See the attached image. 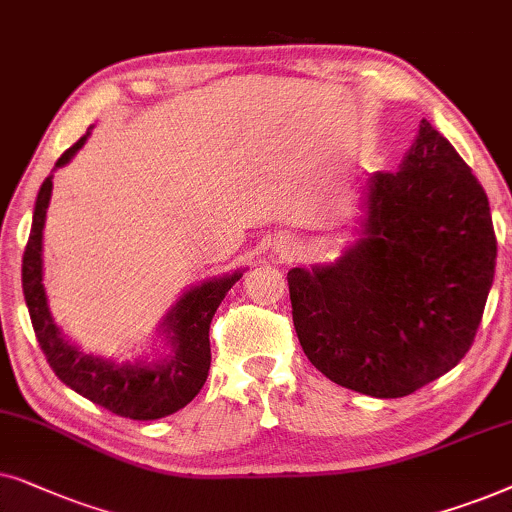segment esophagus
<instances>
[{
	"instance_id": "34e87169",
	"label": "esophagus",
	"mask_w": 512,
	"mask_h": 512,
	"mask_svg": "<svg viewBox=\"0 0 512 512\" xmlns=\"http://www.w3.org/2000/svg\"><path fill=\"white\" fill-rule=\"evenodd\" d=\"M283 252H290V241H285V245H283Z\"/></svg>"
}]
</instances>
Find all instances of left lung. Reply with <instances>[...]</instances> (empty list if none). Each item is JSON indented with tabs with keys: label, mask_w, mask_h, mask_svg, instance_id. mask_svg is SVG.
Returning a JSON list of instances; mask_svg holds the SVG:
<instances>
[{
	"label": "left lung",
	"mask_w": 512,
	"mask_h": 512,
	"mask_svg": "<svg viewBox=\"0 0 512 512\" xmlns=\"http://www.w3.org/2000/svg\"><path fill=\"white\" fill-rule=\"evenodd\" d=\"M360 238L330 264L288 271L311 365L372 398H403L459 365L496 267L489 201L447 138L421 119L400 170L367 180Z\"/></svg>",
	"instance_id": "obj_1"
}]
</instances>
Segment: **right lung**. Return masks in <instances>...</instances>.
Returning a JSON list of instances; mask_svg holds the SVG:
<instances>
[{
    "mask_svg": "<svg viewBox=\"0 0 512 512\" xmlns=\"http://www.w3.org/2000/svg\"><path fill=\"white\" fill-rule=\"evenodd\" d=\"M91 128L56 161V168L74 159L84 147ZM53 175L44 180L37 194L32 215V229L23 255V295L34 335L42 346L46 360L56 377L72 391L105 407L119 417L135 421H152L168 417L192 403L201 391L210 370V320L217 306L231 290L243 271L203 281L189 288L170 311L163 316L159 332L170 349L154 363L135 360V363H114V360L81 351L77 344L63 337L56 320L51 316L49 299L44 288V222L51 203Z\"/></svg>",
    "mask_w": 512,
    "mask_h": 512,
    "instance_id": "obj_1",
    "label": "right lung"
}]
</instances>
